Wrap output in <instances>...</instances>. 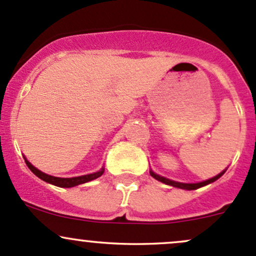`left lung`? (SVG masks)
Returning a JSON list of instances; mask_svg holds the SVG:
<instances>
[{"label":"left lung","mask_w":256,"mask_h":256,"mask_svg":"<svg viewBox=\"0 0 256 256\" xmlns=\"http://www.w3.org/2000/svg\"><path fill=\"white\" fill-rule=\"evenodd\" d=\"M226 170H227V169H224V170L220 172V173L217 174L216 176L211 178V179L204 180V182H176V180L168 179V178L160 176V174H156L152 170V169H150V176H153L156 180H158V182H164V184H166V185H170V186L179 188V189H184V190H196V189H198V188L206 186V185H208V184H211V182H216L217 179H220V178L222 176L223 174H224Z\"/></svg>","instance_id":"left-lung-1"}]
</instances>
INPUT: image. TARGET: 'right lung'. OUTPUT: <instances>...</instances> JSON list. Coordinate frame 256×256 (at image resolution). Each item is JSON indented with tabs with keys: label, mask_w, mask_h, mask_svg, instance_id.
<instances>
[{
	"label": "right lung",
	"mask_w": 256,
	"mask_h": 256,
	"mask_svg": "<svg viewBox=\"0 0 256 256\" xmlns=\"http://www.w3.org/2000/svg\"><path fill=\"white\" fill-rule=\"evenodd\" d=\"M24 160H26L28 168L30 169V170L33 172V173L36 174L39 179L44 180V182H49V184H52V185H55V186H58V188L77 186V185H80V184H84V182H92V180L96 179V178L103 176V173H104V166H103L100 170L96 172V173H92V174H86V176H74V178H58V176H49V174H46V173H42V170H39V169L36 168L33 164L29 162L26 157H24Z\"/></svg>",
	"instance_id": "right-lung-1"
}]
</instances>
